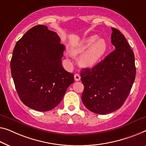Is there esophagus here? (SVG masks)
<instances>
[{
	"label": "esophagus",
	"mask_w": 146,
	"mask_h": 146,
	"mask_svg": "<svg viewBox=\"0 0 146 146\" xmlns=\"http://www.w3.org/2000/svg\"><path fill=\"white\" fill-rule=\"evenodd\" d=\"M74 78H75V80L76 81H79V80H80V76L79 74L78 73L75 74V75H74Z\"/></svg>",
	"instance_id": "1"
}]
</instances>
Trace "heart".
<instances>
[{"mask_svg":"<svg viewBox=\"0 0 146 146\" xmlns=\"http://www.w3.org/2000/svg\"><path fill=\"white\" fill-rule=\"evenodd\" d=\"M108 44L96 35L89 36L71 50L73 55L83 54L79 58V64L86 68H92L100 62L108 50Z\"/></svg>","mask_w":146,"mask_h":146,"instance_id":"b5f03b06","label":"heart"}]
</instances>
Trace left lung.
<instances>
[{"instance_id": "1", "label": "left lung", "mask_w": 146, "mask_h": 146, "mask_svg": "<svg viewBox=\"0 0 146 146\" xmlns=\"http://www.w3.org/2000/svg\"><path fill=\"white\" fill-rule=\"evenodd\" d=\"M111 29L115 50L92 69L80 71L82 103L90 111L100 115L115 111L123 105L136 77L134 52L125 36Z\"/></svg>"}]
</instances>
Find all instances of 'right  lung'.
I'll list each match as a JSON object with an SVG mask.
<instances>
[{"label":"right lung","instance_id":"obj_1","mask_svg":"<svg viewBox=\"0 0 146 146\" xmlns=\"http://www.w3.org/2000/svg\"><path fill=\"white\" fill-rule=\"evenodd\" d=\"M65 46L56 32L38 25L16 42L10 62L11 73L19 98L38 111L56 108L73 83V73L62 66Z\"/></svg>","mask_w":146,"mask_h":146}]
</instances>
